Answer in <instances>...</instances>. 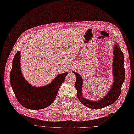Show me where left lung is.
<instances>
[{"label":"left lung","instance_id":"8db88e82","mask_svg":"<svg viewBox=\"0 0 134 134\" xmlns=\"http://www.w3.org/2000/svg\"><path fill=\"white\" fill-rule=\"evenodd\" d=\"M113 50V74L114 81L109 92L102 99L94 101L83 97L82 93V78L79 74L72 71V72L76 76L75 87L77 91V98L83 105L88 108L94 109L104 108L115 103L120 96L121 86L125 78V70L124 67V57L123 53L117 43L115 44Z\"/></svg>","mask_w":134,"mask_h":134}]
</instances>
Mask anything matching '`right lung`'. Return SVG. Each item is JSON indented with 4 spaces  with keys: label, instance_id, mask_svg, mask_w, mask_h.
Masks as SVG:
<instances>
[{
    "label": "right lung",
    "instance_id": "right-lung-1",
    "mask_svg": "<svg viewBox=\"0 0 134 134\" xmlns=\"http://www.w3.org/2000/svg\"><path fill=\"white\" fill-rule=\"evenodd\" d=\"M67 72L58 75L49 84L32 86L25 80L20 69V53L17 52L13 61L10 81L18 102L25 108L38 110L50 106L56 98Z\"/></svg>",
    "mask_w": 134,
    "mask_h": 134
}]
</instances>
